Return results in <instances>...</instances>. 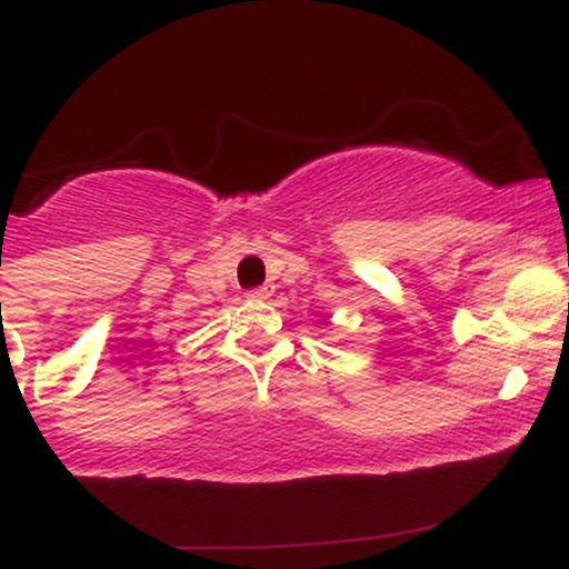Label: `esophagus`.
Returning a JSON list of instances; mask_svg holds the SVG:
<instances>
[{"mask_svg":"<svg viewBox=\"0 0 569 569\" xmlns=\"http://www.w3.org/2000/svg\"><path fill=\"white\" fill-rule=\"evenodd\" d=\"M270 297H272V289H270V286H262V289L248 291V299H259V302H262V299H270Z\"/></svg>","mask_w":569,"mask_h":569,"instance_id":"esophagus-1","label":"esophagus"}]
</instances>
